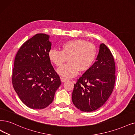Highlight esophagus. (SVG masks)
<instances>
[{"label":"esophagus","instance_id":"34e87169","mask_svg":"<svg viewBox=\"0 0 135 135\" xmlns=\"http://www.w3.org/2000/svg\"><path fill=\"white\" fill-rule=\"evenodd\" d=\"M61 80L62 82H64L67 81V79H66V78H63V77H61Z\"/></svg>","mask_w":135,"mask_h":135}]
</instances>
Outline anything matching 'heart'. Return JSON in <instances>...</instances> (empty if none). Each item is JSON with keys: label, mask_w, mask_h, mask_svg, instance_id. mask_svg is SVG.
Listing matches in <instances>:
<instances>
[{"label": "heart", "mask_w": 135, "mask_h": 135, "mask_svg": "<svg viewBox=\"0 0 135 135\" xmlns=\"http://www.w3.org/2000/svg\"><path fill=\"white\" fill-rule=\"evenodd\" d=\"M61 48V51L50 50L48 57L57 67H61L68 58L69 62L57 70L59 75L65 78L73 77L79 70L81 72L88 70L97 55V48L94 44L81 39L65 42L62 45Z\"/></svg>", "instance_id": "1"}]
</instances>
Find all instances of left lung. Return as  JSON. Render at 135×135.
I'll return each mask as SVG.
<instances>
[{
  "mask_svg": "<svg viewBox=\"0 0 135 135\" xmlns=\"http://www.w3.org/2000/svg\"><path fill=\"white\" fill-rule=\"evenodd\" d=\"M115 63L110 50L102 43L96 61L74 84L72 102L79 110L92 112L102 107L115 83Z\"/></svg>",
  "mask_w": 135,
  "mask_h": 135,
  "instance_id": "obj_1",
  "label": "left lung"
}]
</instances>
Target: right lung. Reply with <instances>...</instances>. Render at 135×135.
<instances>
[{"mask_svg": "<svg viewBox=\"0 0 135 135\" xmlns=\"http://www.w3.org/2000/svg\"><path fill=\"white\" fill-rule=\"evenodd\" d=\"M49 38L46 34H36L23 43L14 59L13 86L22 102L32 109L48 106L61 84L48 57Z\"/></svg>", "mask_w": 135, "mask_h": 135, "instance_id": "add662e5", "label": "right lung"}]
</instances>
